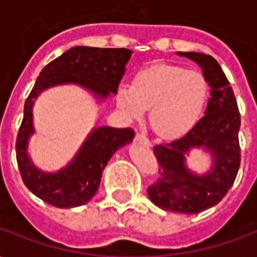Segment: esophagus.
<instances>
[{"label": "esophagus", "instance_id": "34e87169", "mask_svg": "<svg viewBox=\"0 0 257 257\" xmlns=\"http://www.w3.org/2000/svg\"><path fill=\"white\" fill-rule=\"evenodd\" d=\"M136 142H139V143H142V145H145V146H151V142L149 140V138L143 134L136 135Z\"/></svg>", "mask_w": 257, "mask_h": 257}]
</instances>
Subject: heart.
<instances>
[{"instance_id": "heart-1", "label": "heart", "mask_w": 257, "mask_h": 257, "mask_svg": "<svg viewBox=\"0 0 257 257\" xmlns=\"http://www.w3.org/2000/svg\"><path fill=\"white\" fill-rule=\"evenodd\" d=\"M209 97L202 73L176 64H156L135 75L134 84L118 85L115 103L129 119H149L162 138H179L195 126Z\"/></svg>"}]
</instances>
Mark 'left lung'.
Instances as JSON below:
<instances>
[{
  "label": "left lung",
  "instance_id": "1",
  "mask_svg": "<svg viewBox=\"0 0 257 257\" xmlns=\"http://www.w3.org/2000/svg\"><path fill=\"white\" fill-rule=\"evenodd\" d=\"M198 64L210 88L205 115L183 138L154 147L160 178L147 189L158 208L175 213H199L219 204L237 178L241 154L238 132L241 117L237 100L215 59L199 52H178ZM193 148L210 153L212 162L205 174L188 169L185 157Z\"/></svg>",
  "mask_w": 257,
  "mask_h": 257
}]
</instances>
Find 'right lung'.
I'll return each instance as SVG.
<instances>
[{"mask_svg": "<svg viewBox=\"0 0 257 257\" xmlns=\"http://www.w3.org/2000/svg\"><path fill=\"white\" fill-rule=\"evenodd\" d=\"M132 51L125 48L74 47L42 68L25 103V115L16 139V160L26 187L38 198L58 208L85 205L99 190L103 169L112 154L135 138L131 128H93L73 160L56 172L36 167L29 156V142L34 135L33 107L41 92L74 84L88 90L103 103L115 95L126 71Z\"/></svg>", "mask_w": 257, "mask_h": 257, "instance_id": "1", "label": "right lung"}]
</instances>
